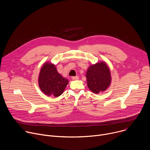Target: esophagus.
<instances>
[{
	"instance_id": "1",
	"label": "esophagus",
	"mask_w": 150,
	"mask_h": 150,
	"mask_svg": "<svg viewBox=\"0 0 150 150\" xmlns=\"http://www.w3.org/2000/svg\"><path fill=\"white\" fill-rule=\"evenodd\" d=\"M79 79V76H72V80H77Z\"/></svg>"
}]
</instances>
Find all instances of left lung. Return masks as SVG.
I'll list each match as a JSON object with an SVG mask.
<instances>
[{
  "label": "left lung",
  "instance_id": "8db88e82",
  "mask_svg": "<svg viewBox=\"0 0 150 150\" xmlns=\"http://www.w3.org/2000/svg\"><path fill=\"white\" fill-rule=\"evenodd\" d=\"M86 78L88 88L94 94L105 91L110 87L112 81L109 68L103 61L90 66Z\"/></svg>",
  "mask_w": 150,
  "mask_h": 150
}]
</instances>
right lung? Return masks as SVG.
I'll return each mask as SVG.
<instances>
[{"label": "right lung", "mask_w": 150, "mask_h": 150, "mask_svg": "<svg viewBox=\"0 0 150 150\" xmlns=\"http://www.w3.org/2000/svg\"><path fill=\"white\" fill-rule=\"evenodd\" d=\"M38 85L41 91L48 96L57 97L64 92L69 81L57 71L54 64L45 62L38 75Z\"/></svg>", "instance_id": "obj_1"}]
</instances>
